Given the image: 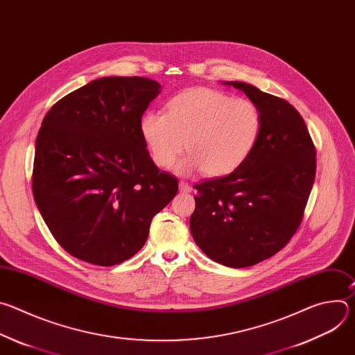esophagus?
Listing matches in <instances>:
<instances>
[{"label": "esophagus", "instance_id": "1", "mask_svg": "<svg viewBox=\"0 0 355 355\" xmlns=\"http://www.w3.org/2000/svg\"><path fill=\"white\" fill-rule=\"evenodd\" d=\"M178 187H180V192H182V193L191 192V185L188 182H185V181H180Z\"/></svg>", "mask_w": 355, "mask_h": 355}]
</instances>
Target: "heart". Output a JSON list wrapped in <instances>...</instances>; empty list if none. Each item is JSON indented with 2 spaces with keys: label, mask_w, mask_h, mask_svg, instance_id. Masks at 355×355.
Here are the masks:
<instances>
[{
  "label": "heart",
  "mask_w": 355,
  "mask_h": 355,
  "mask_svg": "<svg viewBox=\"0 0 355 355\" xmlns=\"http://www.w3.org/2000/svg\"><path fill=\"white\" fill-rule=\"evenodd\" d=\"M139 129L156 166L171 167L187 146L191 155L177 164L180 174L202 170L209 177H223L236 171L256 147L261 115L248 99L196 87L175 95L167 114L146 111Z\"/></svg>",
  "instance_id": "1"
}]
</instances>
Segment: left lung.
Masks as SVG:
<instances>
[{"mask_svg": "<svg viewBox=\"0 0 355 355\" xmlns=\"http://www.w3.org/2000/svg\"><path fill=\"white\" fill-rule=\"evenodd\" d=\"M223 84L259 108L261 133L236 171L195 185L189 229L209 259L244 268L274 256L297 230L315 182L316 150L288 101L243 81Z\"/></svg>", "mask_w": 355, "mask_h": 355, "instance_id": "left-lung-1", "label": "left lung"}]
</instances>
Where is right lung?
I'll use <instances>...</instances> for the list:
<instances>
[{"instance_id":"right-lung-1","label":"right lung","mask_w":355,"mask_h":355,"mask_svg":"<svg viewBox=\"0 0 355 355\" xmlns=\"http://www.w3.org/2000/svg\"><path fill=\"white\" fill-rule=\"evenodd\" d=\"M162 85L103 77L49 110L35 144L32 191L58 243L73 257L111 267L144 245L151 219L178 191L148 156L139 122Z\"/></svg>"}]
</instances>
